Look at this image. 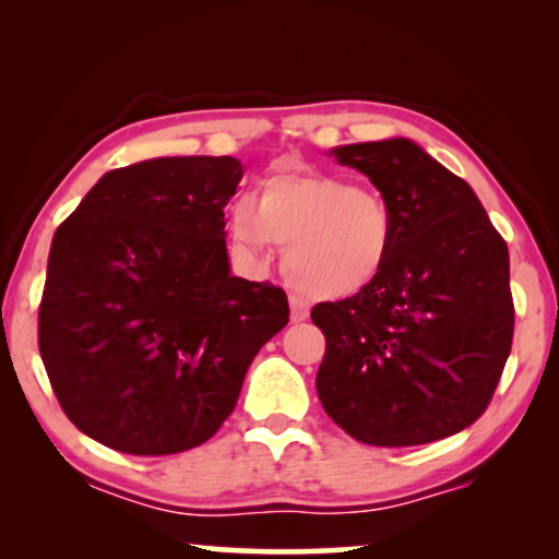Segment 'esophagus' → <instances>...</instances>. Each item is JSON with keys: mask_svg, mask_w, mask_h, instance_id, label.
<instances>
[{"mask_svg": "<svg viewBox=\"0 0 559 559\" xmlns=\"http://www.w3.org/2000/svg\"><path fill=\"white\" fill-rule=\"evenodd\" d=\"M289 318H293V323H302V320L310 318V305L308 300H302V297H289Z\"/></svg>", "mask_w": 559, "mask_h": 559, "instance_id": "34e87169", "label": "esophagus"}]
</instances>
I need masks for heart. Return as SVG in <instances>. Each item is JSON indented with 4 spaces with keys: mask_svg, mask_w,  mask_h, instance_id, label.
I'll return each mask as SVG.
<instances>
[{
    "mask_svg": "<svg viewBox=\"0 0 559 559\" xmlns=\"http://www.w3.org/2000/svg\"><path fill=\"white\" fill-rule=\"evenodd\" d=\"M228 231L247 251L285 249L289 285L323 300L369 289L392 257L396 221L384 198L325 173H280L259 186L257 205L234 203Z\"/></svg>",
    "mask_w": 559,
    "mask_h": 559,
    "instance_id": "1",
    "label": "heart"
}]
</instances>
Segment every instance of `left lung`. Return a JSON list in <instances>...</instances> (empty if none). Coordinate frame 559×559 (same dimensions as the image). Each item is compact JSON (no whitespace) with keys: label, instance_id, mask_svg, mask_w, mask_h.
<instances>
[{"label":"left lung","instance_id":"obj_1","mask_svg":"<svg viewBox=\"0 0 559 559\" xmlns=\"http://www.w3.org/2000/svg\"><path fill=\"white\" fill-rule=\"evenodd\" d=\"M392 205L396 239L381 277L318 302L325 335L318 396L366 445H425L484 415L514 335L509 249L463 178L404 136L333 147Z\"/></svg>","mask_w":559,"mask_h":559}]
</instances>
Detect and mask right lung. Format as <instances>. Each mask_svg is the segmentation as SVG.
Returning <instances> with one entry per match:
<instances>
[{"label":"right lung","mask_w":559,"mask_h":559,"mask_svg":"<svg viewBox=\"0 0 559 559\" xmlns=\"http://www.w3.org/2000/svg\"><path fill=\"white\" fill-rule=\"evenodd\" d=\"M236 157H155L106 173L50 243L37 343L68 419L129 455L213 438L287 295L234 277L224 209Z\"/></svg>","instance_id":"right-lung-1"}]
</instances>
